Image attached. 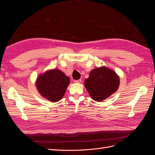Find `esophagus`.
<instances>
[{"mask_svg": "<svg viewBox=\"0 0 155 155\" xmlns=\"http://www.w3.org/2000/svg\"><path fill=\"white\" fill-rule=\"evenodd\" d=\"M74 82L76 83H80L81 82V79H78V80H75Z\"/></svg>", "mask_w": 155, "mask_h": 155, "instance_id": "esophagus-1", "label": "esophagus"}]
</instances>
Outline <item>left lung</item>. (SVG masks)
<instances>
[{
    "mask_svg": "<svg viewBox=\"0 0 155 155\" xmlns=\"http://www.w3.org/2000/svg\"><path fill=\"white\" fill-rule=\"evenodd\" d=\"M84 83L92 99L100 102L118 90L120 79L114 70L101 67L91 70Z\"/></svg>",
    "mask_w": 155,
    "mask_h": 155,
    "instance_id": "1",
    "label": "left lung"
}]
</instances>
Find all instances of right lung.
<instances>
[{
  "instance_id": "1",
  "label": "right lung",
  "mask_w": 155,
  "mask_h": 155,
  "mask_svg": "<svg viewBox=\"0 0 155 155\" xmlns=\"http://www.w3.org/2000/svg\"><path fill=\"white\" fill-rule=\"evenodd\" d=\"M69 83L70 78L55 68L39 75L36 87L42 96L51 102H57L64 95Z\"/></svg>"
}]
</instances>
